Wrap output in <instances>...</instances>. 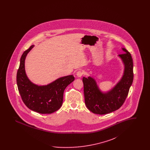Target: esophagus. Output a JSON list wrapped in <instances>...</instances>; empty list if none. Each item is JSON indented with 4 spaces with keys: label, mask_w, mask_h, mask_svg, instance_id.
Segmentation results:
<instances>
[{
    "label": "esophagus",
    "mask_w": 150,
    "mask_h": 150,
    "mask_svg": "<svg viewBox=\"0 0 150 150\" xmlns=\"http://www.w3.org/2000/svg\"><path fill=\"white\" fill-rule=\"evenodd\" d=\"M83 75V72L81 71H78L76 72V75L78 77H81Z\"/></svg>",
    "instance_id": "esophagus-1"
}]
</instances>
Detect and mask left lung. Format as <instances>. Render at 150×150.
Returning <instances> with one entry per match:
<instances>
[{
	"instance_id": "8db88e82",
	"label": "left lung",
	"mask_w": 150,
	"mask_h": 150,
	"mask_svg": "<svg viewBox=\"0 0 150 150\" xmlns=\"http://www.w3.org/2000/svg\"><path fill=\"white\" fill-rule=\"evenodd\" d=\"M124 53L119 54L124 71L120 80L106 93L102 92L94 79L83 77L84 93L86 107L94 114H107L118 110L126 100L133 80V62L130 53L122 48Z\"/></svg>"
}]
</instances>
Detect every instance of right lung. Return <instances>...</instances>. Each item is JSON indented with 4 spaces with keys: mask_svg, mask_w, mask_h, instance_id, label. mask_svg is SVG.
Returning <instances> with one entry per match:
<instances>
[{
    "mask_svg": "<svg viewBox=\"0 0 150 150\" xmlns=\"http://www.w3.org/2000/svg\"><path fill=\"white\" fill-rule=\"evenodd\" d=\"M34 47L33 45L25 50L21 57L17 73L18 89L23 103L29 109L40 114H52L61 107L64 89L75 78L73 75L64 76L47 86H39L31 82L25 72V60Z\"/></svg>",
    "mask_w": 150,
    "mask_h": 150,
    "instance_id": "add662e5",
    "label": "right lung"
}]
</instances>
